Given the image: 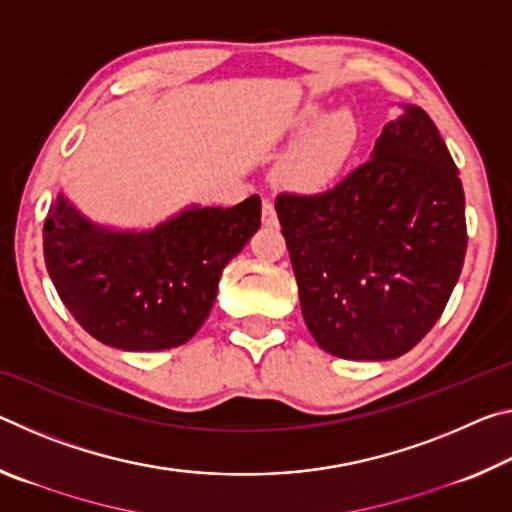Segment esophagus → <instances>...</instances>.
Returning <instances> with one entry per match:
<instances>
[{
	"label": "esophagus",
	"mask_w": 512,
	"mask_h": 512,
	"mask_svg": "<svg viewBox=\"0 0 512 512\" xmlns=\"http://www.w3.org/2000/svg\"><path fill=\"white\" fill-rule=\"evenodd\" d=\"M262 223L268 225V228L277 225V214H275V207L271 201H264V205H262Z\"/></svg>",
	"instance_id": "esophagus-1"
}]
</instances>
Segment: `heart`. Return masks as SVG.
<instances>
[{
	"label": "heart",
	"instance_id": "1",
	"mask_svg": "<svg viewBox=\"0 0 512 512\" xmlns=\"http://www.w3.org/2000/svg\"><path fill=\"white\" fill-rule=\"evenodd\" d=\"M291 142L273 169V183L291 194H318L334 183L359 142V121L350 108L323 115L318 103H305L291 117Z\"/></svg>",
	"mask_w": 512,
	"mask_h": 512
}]
</instances>
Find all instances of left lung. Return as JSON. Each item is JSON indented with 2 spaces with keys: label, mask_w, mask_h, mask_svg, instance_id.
<instances>
[{
  "label": "left lung",
  "mask_w": 512,
  "mask_h": 512,
  "mask_svg": "<svg viewBox=\"0 0 512 512\" xmlns=\"http://www.w3.org/2000/svg\"><path fill=\"white\" fill-rule=\"evenodd\" d=\"M275 210L302 316L325 352L397 359L436 325L463 268L465 196L422 108L404 106L370 160L339 185L316 196L280 194Z\"/></svg>",
  "instance_id": "8db88e82"
}]
</instances>
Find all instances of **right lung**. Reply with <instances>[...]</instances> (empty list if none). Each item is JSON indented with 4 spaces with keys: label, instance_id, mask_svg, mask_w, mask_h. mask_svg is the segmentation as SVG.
<instances>
[{
    "label": "right lung",
    "instance_id": "add662e5",
    "mask_svg": "<svg viewBox=\"0 0 512 512\" xmlns=\"http://www.w3.org/2000/svg\"><path fill=\"white\" fill-rule=\"evenodd\" d=\"M262 223V201L189 205L149 230L94 223L60 192L42 241L60 300L85 332L124 352L187 343L214 305L223 268Z\"/></svg>",
    "mask_w": 512,
    "mask_h": 512
}]
</instances>
